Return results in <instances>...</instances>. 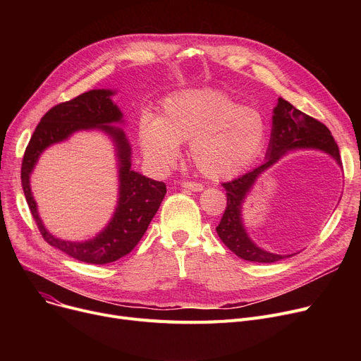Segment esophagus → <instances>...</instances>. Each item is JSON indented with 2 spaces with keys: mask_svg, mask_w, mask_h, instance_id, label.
Returning a JSON list of instances; mask_svg holds the SVG:
<instances>
[{
  "mask_svg": "<svg viewBox=\"0 0 361 361\" xmlns=\"http://www.w3.org/2000/svg\"><path fill=\"white\" fill-rule=\"evenodd\" d=\"M181 187L185 188V190H190V192H202L203 190V185L200 183H195V181H184V183H181Z\"/></svg>",
  "mask_w": 361,
  "mask_h": 361,
  "instance_id": "obj_1",
  "label": "esophagus"
}]
</instances>
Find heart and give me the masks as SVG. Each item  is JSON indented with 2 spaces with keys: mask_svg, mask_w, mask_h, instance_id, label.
Returning <instances> with one entry per match:
<instances>
[{
  "mask_svg": "<svg viewBox=\"0 0 361 361\" xmlns=\"http://www.w3.org/2000/svg\"><path fill=\"white\" fill-rule=\"evenodd\" d=\"M137 131L143 155L154 166L173 165L180 143L190 142L188 154L199 173L222 181L240 174L260 154L268 127L260 111L207 89L166 98L159 117L145 114Z\"/></svg>",
  "mask_w": 361,
  "mask_h": 361,
  "instance_id": "1",
  "label": "heart"
}]
</instances>
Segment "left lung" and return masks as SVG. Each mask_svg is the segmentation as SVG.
<instances>
[{
    "instance_id": "obj_1",
    "label": "left lung",
    "mask_w": 361,
    "mask_h": 361,
    "mask_svg": "<svg viewBox=\"0 0 361 361\" xmlns=\"http://www.w3.org/2000/svg\"><path fill=\"white\" fill-rule=\"evenodd\" d=\"M297 150H320L329 155L339 168L343 166L338 145L328 127L301 112L288 101L279 98L274 108L271 139L263 164L244 176L222 184L226 192V207L216 226V233L226 247L240 259L257 263H274L295 255H278L257 245L244 225L243 204L253 190L257 178L283 157Z\"/></svg>"
}]
</instances>
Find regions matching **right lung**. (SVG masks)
I'll return each instance as SVG.
<instances>
[{
	"instance_id": "right-lung-1",
	"label": "right lung",
	"mask_w": 361,
	"mask_h": 361,
	"mask_svg": "<svg viewBox=\"0 0 361 361\" xmlns=\"http://www.w3.org/2000/svg\"><path fill=\"white\" fill-rule=\"evenodd\" d=\"M116 93L112 89H93L51 108L35 128L22 164V187L42 237L70 257L93 264L116 262L135 249L166 193L164 183L131 169L128 137L124 128L114 126L126 124L121 109L112 101ZM92 129L104 132L113 142L119 176L118 206L109 224L94 238L85 242L63 240L46 230L31 193L30 176L45 148L68 140L74 132Z\"/></svg>"
}]
</instances>
